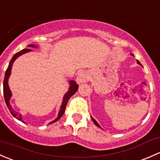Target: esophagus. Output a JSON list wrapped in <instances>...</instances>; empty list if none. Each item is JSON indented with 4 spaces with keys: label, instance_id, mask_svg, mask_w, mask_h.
Returning a JSON list of instances; mask_svg holds the SVG:
<instances>
[{
    "label": "esophagus",
    "instance_id": "obj_1",
    "mask_svg": "<svg viewBox=\"0 0 160 160\" xmlns=\"http://www.w3.org/2000/svg\"><path fill=\"white\" fill-rule=\"evenodd\" d=\"M89 80V76L87 74V72L85 71H81L79 73L78 76L77 77V83L78 84H80V83H85V82L88 81Z\"/></svg>",
    "mask_w": 160,
    "mask_h": 160
}]
</instances>
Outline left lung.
I'll return each mask as SVG.
<instances>
[{
    "label": "left lung",
    "mask_w": 160,
    "mask_h": 160,
    "mask_svg": "<svg viewBox=\"0 0 160 160\" xmlns=\"http://www.w3.org/2000/svg\"><path fill=\"white\" fill-rule=\"evenodd\" d=\"M131 55H132V56H134V55H133V54H132V53H131ZM137 63H138V64H139V65H141V66H142V64H141V63H139V60H137ZM91 119H92V120H93V122H94V124H95V125H96V126H97V127H99V128L102 129V128H101V127H100V125H99V123H98V122H97V121H96L95 120H94V119H93V117H91Z\"/></svg>",
    "instance_id": "left-lung-1"
}]
</instances>
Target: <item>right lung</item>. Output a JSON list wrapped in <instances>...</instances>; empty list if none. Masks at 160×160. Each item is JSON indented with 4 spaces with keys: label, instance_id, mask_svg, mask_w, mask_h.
Segmentation results:
<instances>
[{
    "label": "right lung",
    "instance_id": "obj_1",
    "mask_svg": "<svg viewBox=\"0 0 160 160\" xmlns=\"http://www.w3.org/2000/svg\"><path fill=\"white\" fill-rule=\"evenodd\" d=\"M28 47H29V48H38V46H36V45H33V44H30V45H28ZM31 51H32V50L23 49L22 50H21V51L18 52V53H15V54L13 55L12 59H11V61H10L8 69H7L6 72H5L4 83H3L4 97L5 102H6V104H7V107H8V108L9 109L10 112H11V113L12 114L13 117H15V118L18 119V120L21 121V122H24V121L22 120V117H21V114H19L18 112H16V111L13 110L12 107H11V104H10V100H11V97H12V93H11V90H10V88H9V85H8V79H9L10 76H11V69H12L13 63V62L15 61V60H16L18 58H19L20 56H21V55H23V54H24V53H28V52H31ZM69 83H70V87H69L68 90H67V93H65V95L63 96V102H62L61 106H60V111H59V112H58V117H57L54 120H53L52 122H50L49 124L53 123V122H57V121L61 118V117L63 116V112H64V111H65V108H66L67 103V102H68L69 99H70V97H71L72 96H73V94H74L77 91V90H78L79 87H78V85L76 83V82L74 81V80H70V81H69Z\"/></svg>",
    "mask_w": 160,
    "mask_h": 160
}]
</instances>
